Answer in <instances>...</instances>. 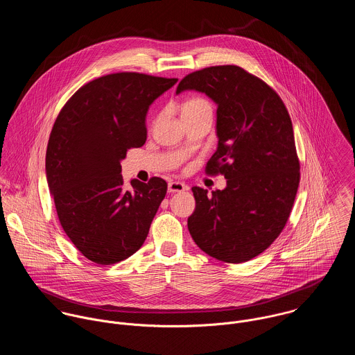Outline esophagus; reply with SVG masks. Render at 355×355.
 Returning <instances> with one entry per match:
<instances>
[{
    "label": "esophagus",
    "mask_w": 355,
    "mask_h": 355,
    "mask_svg": "<svg viewBox=\"0 0 355 355\" xmlns=\"http://www.w3.org/2000/svg\"><path fill=\"white\" fill-rule=\"evenodd\" d=\"M187 190V186L182 182H169L168 183V191L169 193H180Z\"/></svg>",
    "instance_id": "34e87169"
}]
</instances>
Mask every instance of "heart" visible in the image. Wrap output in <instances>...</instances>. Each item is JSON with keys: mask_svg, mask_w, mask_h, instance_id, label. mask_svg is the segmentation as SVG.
Segmentation results:
<instances>
[{"mask_svg": "<svg viewBox=\"0 0 355 355\" xmlns=\"http://www.w3.org/2000/svg\"><path fill=\"white\" fill-rule=\"evenodd\" d=\"M201 110H211L210 103L206 101L205 98L201 97H194V98H189L182 103L180 106V112L182 116H187V114H193Z\"/></svg>", "mask_w": 355, "mask_h": 355, "instance_id": "b5f03b06", "label": "heart"}]
</instances>
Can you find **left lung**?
Here are the masks:
<instances>
[{
    "mask_svg": "<svg viewBox=\"0 0 355 355\" xmlns=\"http://www.w3.org/2000/svg\"><path fill=\"white\" fill-rule=\"evenodd\" d=\"M205 93L217 103L218 146L207 175H224L227 187H193L196 210L189 231L213 258L241 263L265 252L283 231L301 172L288 110L263 80L238 65H216L184 76L176 94Z\"/></svg>",
    "mask_w": 355,
    "mask_h": 355,
    "instance_id": "8db88e82",
    "label": "left lung"
}]
</instances>
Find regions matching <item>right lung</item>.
Listing matches in <instances>:
<instances>
[{"mask_svg":"<svg viewBox=\"0 0 355 355\" xmlns=\"http://www.w3.org/2000/svg\"><path fill=\"white\" fill-rule=\"evenodd\" d=\"M176 78L117 72L82 86L60 110L46 149V179L60 224L87 259L112 265L137 253L166 182L124 186L120 161L146 142V113Z\"/></svg>","mask_w":355,"mask_h":355,"instance_id":"obj_1","label":"right lung"}]
</instances>
